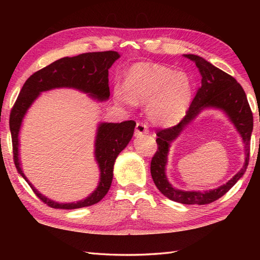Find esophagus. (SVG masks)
Here are the masks:
<instances>
[{
    "instance_id": "esophagus-1",
    "label": "esophagus",
    "mask_w": 260,
    "mask_h": 260,
    "mask_svg": "<svg viewBox=\"0 0 260 260\" xmlns=\"http://www.w3.org/2000/svg\"><path fill=\"white\" fill-rule=\"evenodd\" d=\"M144 134H148V127L145 123H139L136 124V128H135V136H142Z\"/></svg>"
}]
</instances>
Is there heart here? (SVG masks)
<instances>
[{"label": "heart", "instance_id": "heart-1", "mask_svg": "<svg viewBox=\"0 0 260 260\" xmlns=\"http://www.w3.org/2000/svg\"><path fill=\"white\" fill-rule=\"evenodd\" d=\"M192 95V80L186 73L151 62L132 66L126 73V87L117 86L114 91L116 101L124 106L147 104L148 118L162 126L173 125L183 117Z\"/></svg>", "mask_w": 260, "mask_h": 260}]
</instances>
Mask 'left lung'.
Masks as SVG:
<instances>
[{"instance_id": "8db88e82", "label": "left lung", "mask_w": 260, "mask_h": 260, "mask_svg": "<svg viewBox=\"0 0 260 260\" xmlns=\"http://www.w3.org/2000/svg\"><path fill=\"white\" fill-rule=\"evenodd\" d=\"M183 56L192 60L200 71L202 77L201 87L198 89L184 118L178 125L157 131L156 143L158 148L151 161V174L157 189L170 200L183 204H208L224 196L246 172L249 162L250 137L253 127L252 113L244 89L234 77L214 67L202 57L196 54ZM206 108L222 110L235 125L245 144L244 167L233 179L217 189L207 191L175 189L168 182L165 173L170 143L177 138L185 127Z\"/></svg>"}]
</instances>
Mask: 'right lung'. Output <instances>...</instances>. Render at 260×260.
I'll return each instance as SVG.
<instances>
[{"instance_id":"1","label":"right lung","mask_w":260,"mask_h":260,"mask_svg":"<svg viewBox=\"0 0 260 260\" xmlns=\"http://www.w3.org/2000/svg\"><path fill=\"white\" fill-rule=\"evenodd\" d=\"M116 51L88 52L76 57H64L47 66L30 76L24 82L10 114V131L12 136L13 158L15 168L37 197L54 209H78L99 202L107 194L113 181V170L116 157L128 144L134 134L136 123L126 120L123 123H101L97 127L95 140V159L98 163L101 178L96 190L84 200L59 203L42 196L26 179L21 168L19 157V133L22 120L41 92L56 88H74L86 92L98 102L109 98L108 69L119 58Z\"/></svg>"}]
</instances>
